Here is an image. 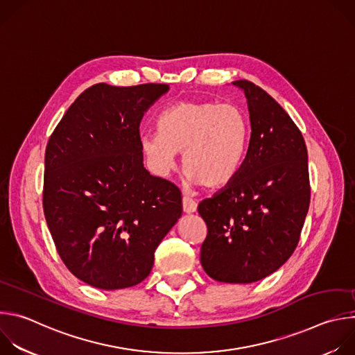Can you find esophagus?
I'll use <instances>...</instances> for the list:
<instances>
[{"label": "esophagus", "mask_w": 355, "mask_h": 355, "mask_svg": "<svg viewBox=\"0 0 355 355\" xmlns=\"http://www.w3.org/2000/svg\"><path fill=\"white\" fill-rule=\"evenodd\" d=\"M196 208H198V204H196L193 198H191L188 195L182 196V209H184V212L192 214V212L196 211Z\"/></svg>", "instance_id": "1"}]
</instances>
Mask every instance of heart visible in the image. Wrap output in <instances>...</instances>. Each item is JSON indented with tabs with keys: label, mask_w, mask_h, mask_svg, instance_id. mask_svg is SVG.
Instances as JSON below:
<instances>
[{
	"label": "heart",
	"mask_w": 355,
	"mask_h": 355,
	"mask_svg": "<svg viewBox=\"0 0 355 355\" xmlns=\"http://www.w3.org/2000/svg\"><path fill=\"white\" fill-rule=\"evenodd\" d=\"M157 133L141 136V150L159 174L182 151L187 175L204 187L229 182L243 162L250 123L236 104L182 99L157 116Z\"/></svg>",
	"instance_id": "heart-1"
}]
</instances>
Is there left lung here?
<instances>
[{"label": "left lung", "instance_id": "8db88e82", "mask_svg": "<svg viewBox=\"0 0 355 355\" xmlns=\"http://www.w3.org/2000/svg\"><path fill=\"white\" fill-rule=\"evenodd\" d=\"M244 91L251 136L229 184L198 205L208 234L200 264L219 282L250 284L275 272L293 254L311 204L308 150L285 110L263 88Z\"/></svg>", "mask_w": 355, "mask_h": 355}]
</instances>
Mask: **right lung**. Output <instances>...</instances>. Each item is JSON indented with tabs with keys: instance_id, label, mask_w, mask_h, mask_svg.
Returning a JSON list of instances; mask_svg holds the SVG:
<instances>
[{
	"instance_id": "obj_1",
	"label": "right lung",
	"mask_w": 355,
	"mask_h": 355,
	"mask_svg": "<svg viewBox=\"0 0 355 355\" xmlns=\"http://www.w3.org/2000/svg\"><path fill=\"white\" fill-rule=\"evenodd\" d=\"M167 84H95L44 153L43 212L69 271L105 291L140 284L182 214L180 188L143 167L140 121Z\"/></svg>"
}]
</instances>
